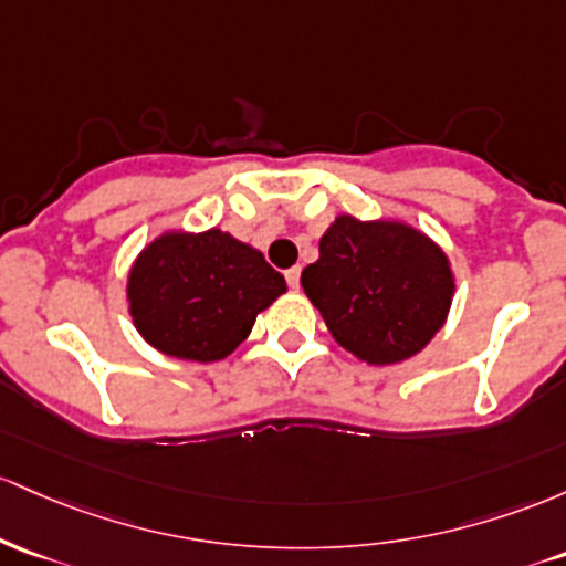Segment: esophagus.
<instances>
[{"label": "esophagus", "instance_id": "1", "mask_svg": "<svg viewBox=\"0 0 566 566\" xmlns=\"http://www.w3.org/2000/svg\"><path fill=\"white\" fill-rule=\"evenodd\" d=\"M300 277H302V266H291V270H285V281H289L291 289H300Z\"/></svg>", "mask_w": 566, "mask_h": 566}]
</instances>
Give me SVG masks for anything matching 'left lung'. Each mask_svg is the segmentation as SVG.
Segmentation results:
<instances>
[{"label":"left lung","mask_w":566,"mask_h":566,"mask_svg":"<svg viewBox=\"0 0 566 566\" xmlns=\"http://www.w3.org/2000/svg\"><path fill=\"white\" fill-rule=\"evenodd\" d=\"M302 289L345 350L371 366L411 358L441 332L454 275L428 234L403 221L336 216Z\"/></svg>","instance_id":"obj_1"}]
</instances>
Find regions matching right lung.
<instances>
[{
    "mask_svg": "<svg viewBox=\"0 0 566 566\" xmlns=\"http://www.w3.org/2000/svg\"><path fill=\"white\" fill-rule=\"evenodd\" d=\"M285 294L262 251L230 232H165L130 266L128 302L138 334L181 360L227 358L253 321Z\"/></svg>",
    "mask_w": 566,
    "mask_h": 566,
    "instance_id": "obj_1",
    "label": "right lung"
}]
</instances>
